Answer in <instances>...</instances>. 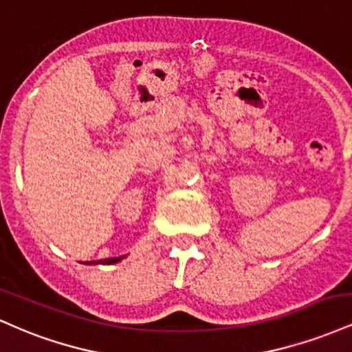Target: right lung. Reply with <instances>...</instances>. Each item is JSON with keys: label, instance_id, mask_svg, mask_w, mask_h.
Wrapping results in <instances>:
<instances>
[{"label": "right lung", "instance_id": "obj_1", "mask_svg": "<svg viewBox=\"0 0 352 352\" xmlns=\"http://www.w3.org/2000/svg\"><path fill=\"white\" fill-rule=\"evenodd\" d=\"M124 256H116V258H106V260H99V261H86L84 265H114V263H119Z\"/></svg>", "mask_w": 352, "mask_h": 352}]
</instances>
